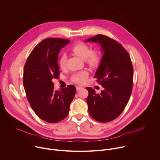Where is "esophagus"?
Returning a JSON list of instances; mask_svg holds the SVG:
<instances>
[{
  "instance_id": "obj_1",
  "label": "esophagus",
  "mask_w": 160,
  "mask_h": 160,
  "mask_svg": "<svg viewBox=\"0 0 160 160\" xmlns=\"http://www.w3.org/2000/svg\"><path fill=\"white\" fill-rule=\"evenodd\" d=\"M76 88H77V90L78 91V90H80V89L83 88V87H80V86H77V87H76Z\"/></svg>"
}]
</instances>
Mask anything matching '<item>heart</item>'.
Masks as SVG:
<instances>
[{
	"label": "heart",
	"mask_w": 160,
	"mask_h": 160,
	"mask_svg": "<svg viewBox=\"0 0 160 160\" xmlns=\"http://www.w3.org/2000/svg\"><path fill=\"white\" fill-rule=\"evenodd\" d=\"M72 51L80 58L85 60L87 64L92 68L97 67L101 61L100 54L96 51H92V49L88 45L83 42H77L74 44ZM67 57L65 54H62L59 59V66L62 69L66 66ZM88 73L85 71L75 73L72 80L77 83L82 84L87 80Z\"/></svg>",
	"instance_id": "obj_1"
}]
</instances>
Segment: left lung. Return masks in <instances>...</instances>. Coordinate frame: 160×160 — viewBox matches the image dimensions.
<instances>
[{"mask_svg": "<svg viewBox=\"0 0 160 160\" xmlns=\"http://www.w3.org/2000/svg\"><path fill=\"white\" fill-rule=\"evenodd\" d=\"M85 41L99 43L103 53L95 77L104 89L97 94L94 88H86L88 112L96 121L109 122L119 117L130 97L133 78L131 59L120 43L107 36L99 34Z\"/></svg>", "mask_w": 160, "mask_h": 160, "instance_id": "1", "label": "left lung"}]
</instances>
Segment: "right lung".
Instances as JSON below:
<instances>
[{
    "mask_svg": "<svg viewBox=\"0 0 160 160\" xmlns=\"http://www.w3.org/2000/svg\"><path fill=\"white\" fill-rule=\"evenodd\" d=\"M69 40L48 38L33 49L25 65L23 85L28 102L36 115L48 123H57L69 113L76 92L73 85L55 90L53 79L60 75L58 54Z\"/></svg>",
    "mask_w": 160,
    "mask_h": 160,
    "instance_id": "obj_1",
    "label": "right lung"
}]
</instances>
